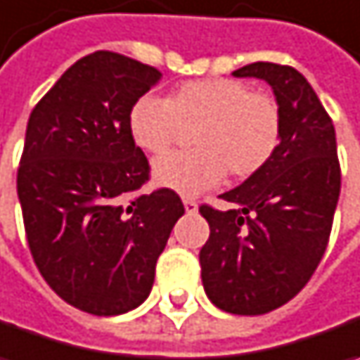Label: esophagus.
Here are the masks:
<instances>
[{
	"label": "esophagus",
	"instance_id": "esophagus-1",
	"mask_svg": "<svg viewBox=\"0 0 360 360\" xmlns=\"http://www.w3.org/2000/svg\"><path fill=\"white\" fill-rule=\"evenodd\" d=\"M182 202H184V208H186V212H188V214H192V212H196V210H198V202H196L194 198H184Z\"/></svg>",
	"mask_w": 360,
	"mask_h": 360
}]
</instances>
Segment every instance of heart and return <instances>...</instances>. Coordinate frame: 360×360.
Segmentation results:
<instances>
[{"label":"heart","mask_w":360,"mask_h":360,"mask_svg":"<svg viewBox=\"0 0 360 360\" xmlns=\"http://www.w3.org/2000/svg\"><path fill=\"white\" fill-rule=\"evenodd\" d=\"M182 127H196L192 152L155 160L153 178L180 194L217 186L229 172L245 180L261 172L281 141V109L267 93L237 79H200L176 86L168 99L146 95L129 111V131L146 152H168Z\"/></svg>","instance_id":"heart-1"}]
</instances>
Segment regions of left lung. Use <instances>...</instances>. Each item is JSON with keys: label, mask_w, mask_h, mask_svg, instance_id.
Here are the masks:
<instances>
[{"label": "left lung", "mask_w": 360, "mask_h": 360, "mask_svg": "<svg viewBox=\"0 0 360 360\" xmlns=\"http://www.w3.org/2000/svg\"><path fill=\"white\" fill-rule=\"evenodd\" d=\"M233 77L263 79L281 109V141L269 164L202 205L210 235L200 249L208 300L231 314H267L310 281L333 231L340 164L330 115L296 68L253 63Z\"/></svg>", "instance_id": "left-lung-1"}]
</instances>
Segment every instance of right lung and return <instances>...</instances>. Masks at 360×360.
<instances>
[{
    "instance_id": "right-lung-1",
    "label": "right lung",
    "mask_w": 360,
    "mask_h": 360,
    "mask_svg": "<svg viewBox=\"0 0 360 360\" xmlns=\"http://www.w3.org/2000/svg\"><path fill=\"white\" fill-rule=\"evenodd\" d=\"M162 72L97 50L34 107L18 168L26 239L46 283L95 316L125 314L150 296L155 263L184 214L170 188L139 194L150 164L129 111Z\"/></svg>"
}]
</instances>
